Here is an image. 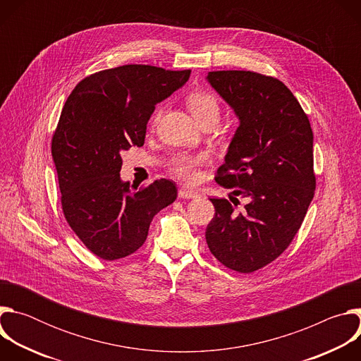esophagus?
Wrapping results in <instances>:
<instances>
[{"label": "esophagus", "mask_w": 361, "mask_h": 361, "mask_svg": "<svg viewBox=\"0 0 361 361\" xmlns=\"http://www.w3.org/2000/svg\"><path fill=\"white\" fill-rule=\"evenodd\" d=\"M178 197L180 198H197L198 194L195 191H192V190H188V188H180Z\"/></svg>", "instance_id": "esophagus-1"}]
</instances>
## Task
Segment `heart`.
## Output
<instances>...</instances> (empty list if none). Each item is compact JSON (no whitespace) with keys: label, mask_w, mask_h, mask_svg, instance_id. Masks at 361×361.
<instances>
[{"label":"heart","mask_w":361,"mask_h":361,"mask_svg":"<svg viewBox=\"0 0 361 361\" xmlns=\"http://www.w3.org/2000/svg\"><path fill=\"white\" fill-rule=\"evenodd\" d=\"M187 106L192 113L194 118L202 124L204 121L216 118L219 120L220 102L213 92L209 91H192L187 95ZM160 118V113L156 114V121ZM209 160L205 152H178L173 157L170 169L174 176L184 181H192L197 177V169Z\"/></svg>","instance_id":"1"}]
</instances>
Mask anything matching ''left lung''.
Instances as JSON below:
<instances>
[{
  "label": "left lung",
  "mask_w": 361,
  "mask_h": 361,
  "mask_svg": "<svg viewBox=\"0 0 361 361\" xmlns=\"http://www.w3.org/2000/svg\"><path fill=\"white\" fill-rule=\"evenodd\" d=\"M207 81L240 120L216 181L247 204L235 212L228 200L210 198L216 214L205 240L221 264L252 273L290 245L314 197L313 131L277 78L231 70L212 71Z\"/></svg>",
  "instance_id": "1"
}]
</instances>
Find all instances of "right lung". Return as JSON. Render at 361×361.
<instances>
[{"label": "right lung", "instance_id": "add662e5", "mask_svg": "<svg viewBox=\"0 0 361 361\" xmlns=\"http://www.w3.org/2000/svg\"><path fill=\"white\" fill-rule=\"evenodd\" d=\"M190 74L121 66L85 77L66 101L51 144L63 212L77 237L102 260L137 251L152 217L177 198L176 183L166 178L140 188L123 181L121 152L144 144L156 106Z\"/></svg>", "mask_w": 361, "mask_h": 361}]
</instances>
